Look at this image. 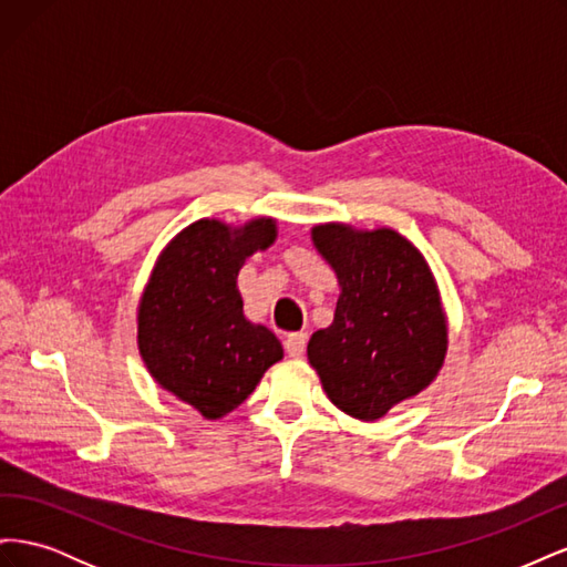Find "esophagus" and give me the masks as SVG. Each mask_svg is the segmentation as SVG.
I'll list each match as a JSON object with an SVG mask.
<instances>
[{"label": "esophagus", "instance_id": "obj_1", "mask_svg": "<svg viewBox=\"0 0 567 567\" xmlns=\"http://www.w3.org/2000/svg\"><path fill=\"white\" fill-rule=\"evenodd\" d=\"M305 346H307V336L305 333H288L284 340V348L288 357H302L305 354Z\"/></svg>", "mask_w": 567, "mask_h": 567}]
</instances>
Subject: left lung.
<instances>
[{
    "instance_id": "obj_1",
    "label": "left lung",
    "mask_w": 567,
    "mask_h": 567,
    "mask_svg": "<svg viewBox=\"0 0 567 567\" xmlns=\"http://www.w3.org/2000/svg\"><path fill=\"white\" fill-rule=\"evenodd\" d=\"M338 277L333 323L312 333L307 359L329 400L375 421L435 381L447 354V319L431 267L394 229L362 231L340 221L312 227Z\"/></svg>"
}]
</instances>
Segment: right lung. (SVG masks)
Returning <instances> with one entry per match:
<instances>
[{
    "mask_svg": "<svg viewBox=\"0 0 567 567\" xmlns=\"http://www.w3.org/2000/svg\"><path fill=\"white\" fill-rule=\"evenodd\" d=\"M274 238L271 217L244 227L198 219L165 246L144 288L136 317L144 364L203 419L227 416L284 357L279 338L244 317L236 288L248 257Z\"/></svg>",
    "mask_w": 567,
    "mask_h": 567,
    "instance_id": "right-lung-1",
    "label": "right lung"
}]
</instances>
